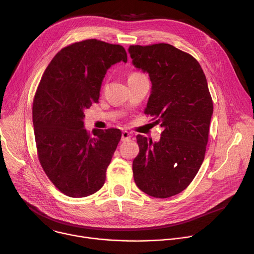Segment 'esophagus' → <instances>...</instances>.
<instances>
[{"mask_svg": "<svg viewBox=\"0 0 254 254\" xmlns=\"http://www.w3.org/2000/svg\"><path fill=\"white\" fill-rule=\"evenodd\" d=\"M130 138H131V135L128 131H123L122 132V137H121L122 141H127V140H129Z\"/></svg>", "mask_w": 254, "mask_h": 254, "instance_id": "1", "label": "esophagus"}]
</instances>
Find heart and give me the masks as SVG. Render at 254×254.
<instances>
[{
	"instance_id": "b5f03b06",
	"label": "heart",
	"mask_w": 254,
	"mask_h": 254,
	"mask_svg": "<svg viewBox=\"0 0 254 254\" xmlns=\"http://www.w3.org/2000/svg\"><path fill=\"white\" fill-rule=\"evenodd\" d=\"M141 75H143V74H141V73H140V72H133V73H131V74L129 75V77H128V80H129V79H131V78L139 77V76H141Z\"/></svg>"
}]
</instances>
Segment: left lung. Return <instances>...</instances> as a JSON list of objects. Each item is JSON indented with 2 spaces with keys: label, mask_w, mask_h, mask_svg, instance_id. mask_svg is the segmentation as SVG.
<instances>
[{
  "label": "left lung",
  "mask_w": 254,
  "mask_h": 254,
  "mask_svg": "<svg viewBox=\"0 0 254 254\" xmlns=\"http://www.w3.org/2000/svg\"><path fill=\"white\" fill-rule=\"evenodd\" d=\"M128 51L152 83L144 113L164 128L157 142L136 136L134 181L148 195L170 198L187 189L205 158L213 115L207 79L195 59L171 44L130 45Z\"/></svg>",
  "instance_id": "obj_1"
}]
</instances>
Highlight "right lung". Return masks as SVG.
Masks as SVG:
<instances>
[{
    "mask_svg": "<svg viewBox=\"0 0 254 254\" xmlns=\"http://www.w3.org/2000/svg\"><path fill=\"white\" fill-rule=\"evenodd\" d=\"M127 63L123 46L97 39L75 42L52 59L34 97L32 118L40 164L51 183L71 198L105 184L106 171L122 133L83 128V112L99 102L107 70Z\"/></svg>",
    "mask_w": 254,
    "mask_h": 254,
    "instance_id": "right-lung-1",
    "label": "right lung"
}]
</instances>
